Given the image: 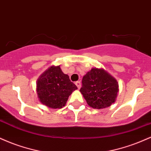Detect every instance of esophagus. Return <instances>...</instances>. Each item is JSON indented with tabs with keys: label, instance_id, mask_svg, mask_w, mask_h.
<instances>
[{
	"label": "esophagus",
	"instance_id": "esophagus-1",
	"mask_svg": "<svg viewBox=\"0 0 151 151\" xmlns=\"http://www.w3.org/2000/svg\"><path fill=\"white\" fill-rule=\"evenodd\" d=\"M75 84H76V85H77L78 89H80V87H81V81H76Z\"/></svg>",
	"mask_w": 151,
	"mask_h": 151
}]
</instances>
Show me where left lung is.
<instances>
[{
  "instance_id": "1",
  "label": "left lung",
  "mask_w": 151,
  "mask_h": 151,
  "mask_svg": "<svg viewBox=\"0 0 151 151\" xmlns=\"http://www.w3.org/2000/svg\"><path fill=\"white\" fill-rule=\"evenodd\" d=\"M79 91L89 106L104 109L115 101L119 91V84L103 69L93 68L83 77Z\"/></svg>"
}]
</instances>
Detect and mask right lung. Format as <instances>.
<instances>
[{
	"instance_id": "1",
	"label": "right lung",
	"mask_w": 151,
	"mask_h": 151,
	"mask_svg": "<svg viewBox=\"0 0 151 151\" xmlns=\"http://www.w3.org/2000/svg\"><path fill=\"white\" fill-rule=\"evenodd\" d=\"M77 86L64 74L60 66L50 67L38 79L37 93L42 104L52 109L65 106L69 96Z\"/></svg>"
}]
</instances>
